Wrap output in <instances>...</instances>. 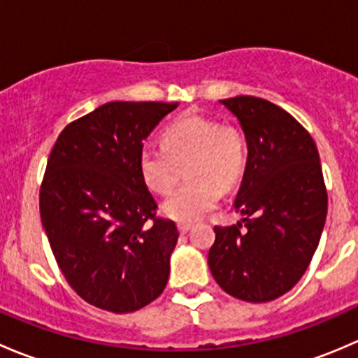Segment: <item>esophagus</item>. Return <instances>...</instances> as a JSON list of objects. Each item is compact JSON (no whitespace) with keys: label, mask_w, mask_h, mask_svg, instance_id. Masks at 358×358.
I'll list each match as a JSON object with an SVG mask.
<instances>
[{"label":"esophagus","mask_w":358,"mask_h":358,"mask_svg":"<svg viewBox=\"0 0 358 358\" xmlns=\"http://www.w3.org/2000/svg\"><path fill=\"white\" fill-rule=\"evenodd\" d=\"M190 229H192V223H178V232L180 234H187Z\"/></svg>","instance_id":"esophagus-1"}]
</instances>
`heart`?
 Instances as JSON below:
<instances>
[{
	"mask_svg": "<svg viewBox=\"0 0 358 358\" xmlns=\"http://www.w3.org/2000/svg\"><path fill=\"white\" fill-rule=\"evenodd\" d=\"M248 162L246 136L237 126L218 119L189 114L173 121L162 135V145L145 143L138 169L152 192L168 194L187 169V182L161 206L162 215L189 223L213 209L222 189L236 185Z\"/></svg>",
	"mask_w": 358,
	"mask_h": 358,
	"instance_id": "1",
	"label": "heart"
}]
</instances>
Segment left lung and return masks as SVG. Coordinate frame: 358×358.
Segmentation results:
<instances>
[{"label":"left lung","mask_w":358,"mask_h":358,"mask_svg":"<svg viewBox=\"0 0 358 358\" xmlns=\"http://www.w3.org/2000/svg\"><path fill=\"white\" fill-rule=\"evenodd\" d=\"M241 122L248 162L234 208L243 223L215 227L208 255L223 291L249 303L286 294L308 268L327 216L319 150L294 117L268 100H220Z\"/></svg>","instance_id":"left-lung-1"}]
</instances>
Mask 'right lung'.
<instances>
[{
	"instance_id": "obj_1",
	"label": "right lung",
	"mask_w": 358,
	"mask_h": 358,
	"mask_svg": "<svg viewBox=\"0 0 358 358\" xmlns=\"http://www.w3.org/2000/svg\"><path fill=\"white\" fill-rule=\"evenodd\" d=\"M178 103L109 102L64 128L39 190V213L64 277L86 303L114 313L164 291L175 222L138 169L143 140Z\"/></svg>"
}]
</instances>
